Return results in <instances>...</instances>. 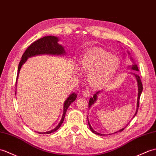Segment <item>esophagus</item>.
Returning a JSON list of instances; mask_svg holds the SVG:
<instances>
[{"label":"esophagus","instance_id":"1","mask_svg":"<svg viewBox=\"0 0 156 156\" xmlns=\"http://www.w3.org/2000/svg\"><path fill=\"white\" fill-rule=\"evenodd\" d=\"M82 94H83V95L85 96V97H89V95H91V92H90L89 90H88V89H85V91H83Z\"/></svg>","mask_w":156,"mask_h":156}]
</instances>
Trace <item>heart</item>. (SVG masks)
Listing matches in <instances>:
<instances>
[{"mask_svg":"<svg viewBox=\"0 0 156 156\" xmlns=\"http://www.w3.org/2000/svg\"><path fill=\"white\" fill-rule=\"evenodd\" d=\"M80 66L89 73V82L95 87L108 85L120 67L118 57L100 48L89 49L83 55Z\"/></svg>","mask_w":156,"mask_h":156,"instance_id":"obj_1","label":"heart"}]
</instances>
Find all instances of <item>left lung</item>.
Masks as SVG:
<instances>
[{
	"instance_id": "left-lung-1",
	"label": "left lung",
	"mask_w": 156,
	"mask_h": 156,
	"mask_svg": "<svg viewBox=\"0 0 156 156\" xmlns=\"http://www.w3.org/2000/svg\"><path fill=\"white\" fill-rule=\"evenodd\" d=\"M131 69H133V70H135V71H139V69H138V67H137V65H136V64L132 65V67H131ZM134 75L136 76V78L137 81V85H138L137 107V110H136V114H135V115H134V116H136V115L137 114V111H138V108H139V105H140V98L141 93V92H142V91H143V85H142V83H141V79H140V76L138 75H137V74H134ZM99 92H100V91H98V92H97L96 94H95L94 95H93V98H91V99H89V107H91V106L93 104V103H94L95 102V101L97 100V96H98L97 95L99 94ZM88 123H89V126L90 129H91V131H92L93 133H95V134H97V135H99V136H103L102 134L99 133H98V132H96V131L93 129L92 127L91 126V125H90V123H89V120H88ZM125 128H126V127H124V128H123V129H120V130L118 131H122L124 129H125ZM118 131H117V132H118ZM117 132H115V133H117Z\"/></svg>"
}]
</instances>
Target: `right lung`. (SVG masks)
<instances>
[{"label": "right lung", "mask_w": 156, "mask_h": 156, "mask_svg": "<svg viewBox=\"0 0 156 156\" xmlns=\"http://www.w3.org/2000/svg\"><path fill=\"white\" fill-rule=\"evenodd\" d=\"M58 39L57 37L47 36V37H44L43 38H41V39L34 41V42H33L28 48H27L26 51H25V53H23V56L21 57V60H20L19 65L16 83L17 81V79H18L20 69L21 68L23 63H25V62L27 61V59L29 57L34 56V55H41V54L62 55L65 53L64 48L62 47L61 44L58 43ZM15 94H16V91H15ZM76 98H77V94H75V93H73V94H71V95H69V97L67 99L66 101H65L64 107H63V116H62V119L61 120L60 123H58V125L55 127V129H53L51 131H47L46 133H39L49 134L56 131L58 128L61 127L62 123L63 122L65 114H66L68 107L71 105V103L72 102H73L75 101Z\"/></svg>", "instance_id": "add662e5"}]
</instances>
